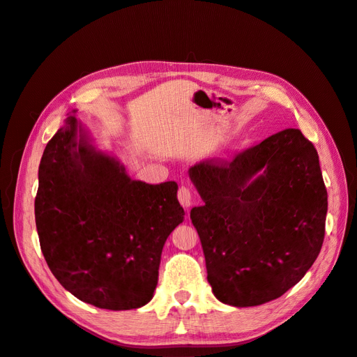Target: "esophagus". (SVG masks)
<instances>
[{
    "label": "esophagus",
    "mask_w": 357,
    "mask_h": 357,
    "mask_svg": "<svg viewBox=\"0 0 357 357\" xmlns=\"http://www.w3.org/2000/svg\"><path fill=\"white\" fill-rule=\"evenodd\" d=\"M177 198H178V201H180V204L183 205V207H185V208H189V207H190V204H192V193H190V190H189L188 188L181 186V188L178 189V192H177Z\"/></svg>",
    "instance_id": "34e87169"
}]
</instances>
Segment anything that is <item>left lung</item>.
Segmentation results:
<instances>
[{
	"label": "left lung",
	"instance_id": "obj_1",
	"mask_svg": "<svg viewBox=\"0 0 357 357\" xmlns=\"http://www.w3.org/2000/svg\"><path fill=\"white\" fill-rule=\"evenodd\" d=\"M201 207L190 210L213 294L255 307L277 299L305 275L325 238L328 192L316 147L289 128L232 160L189 169Z\"/></svg>",
	"mask_w": 357,
	"mask_h": 357
}]
</instances>
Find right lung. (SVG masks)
I'll return each mask as SVG.
<instances>
[{"instance_id":"1","label":"right lung","mask_w":357,"mask_h":357,"mask_svg":"<svg viewBox=\"0 0 357 357\" xmlns=\"http://www.w3.org/2000/svg\"><path fill=\"white\" fill-rule=\"evenodd\" d=\"M177 189L176 181L132 180L70 116L38 167L36 225L52 274L98 308L146 305L158 284L162 248L185 215Z\"/></svg>"}]
</instances>
